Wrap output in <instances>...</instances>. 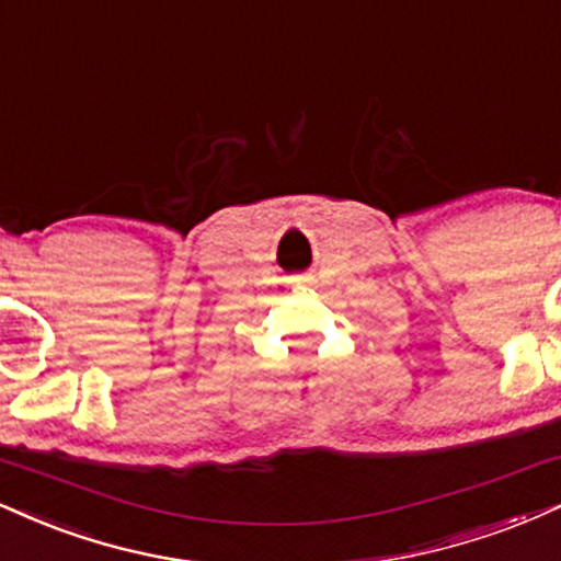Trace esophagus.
I'll return each instance as SVG.
<instances>
[{"mask_svg": "<svg viewBox=\"0 0 561 561\" xmlns=\"http://www.w3.org/2000/svg\"><path fill=\"white\" fill-rule=\"evenodd\" d=\"M295 282H298L300 287H310V285H313V276H310V274H306V276H298V279H295Z\"/></svg>", "mask_w": 561, "mask_h": 561, "instance_id": "1", "label": "esophagus"}]
</instances>
